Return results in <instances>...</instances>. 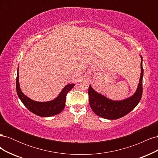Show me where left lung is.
Segmentation results:
<instances>
[{"label": "left lung", "instance_id": "1", "mask_svg": "<svg viewBox=\"0 0 158 158\" xmlns=\"http://www.w3.org/2000/svg\"><path fill=\"white\" fill-rule=\"evenodd\" d=\"M141 59V74L139 84L136 92L130 98L122 101H113L95 92L89 85L88 89L89 106L97 115L104 118L114 120L126 115L135 108L140 101L142 95V78L144 70L142 67V56Z\"/></svg>", "mask_w": 158, "mask_h": 158}]
</instances>
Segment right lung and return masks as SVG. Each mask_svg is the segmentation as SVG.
<instances>
[{
	"label": "right lung",
	"mask_w": 158,
	"mask_h": 158,
	"mask_svg": "<svg viewBox=\"0 0 158 158\" xmlns=\"http://www.w3.org/2000/svg\"><path fill=\"white\" fill-rule=\"evenodd\" d=\"M19 74L18 69L17 71L16 77V92L21 102L26 107L38 116L40 117H51L56 115L60 113L65 107V102L66 99V95L68 92L74 88V84H70L66 85V86L61 91L59 96L55 99L50 102H38L27 98L22 93L20 89V84H19Z\"/></svg>",
	"instance_id": "add662e5"
}]
</instances>
